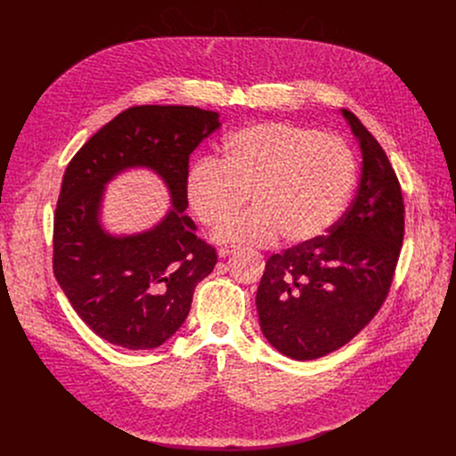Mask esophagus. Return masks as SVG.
I'll return each instance as SVG.
<instances>
[{"label":"esophagus","instance_id":"1","mask_svg":"<svg viewBox=\"0 0 456 456\" xmlns=\"http://www.w3.org/2000/svg\"><path fill=\"white\" fill-rule=\"evenodd\" d=\"M232 250H234L232 247H220V248H218V256H220V257H225V256L232 254Z\"/></svg>","mask_w":456,"mask_h":456}]
</instances>
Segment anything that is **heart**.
Segmentation results:
<instances>
[{
  "mask_svg": "<svg viewBox=\"0 0 456 456\" xmlns=\"http://www.w3.org/2000/svg\"><path fill=\"white\" fill-rule=\"evenodd\" d=\"M355 180V157L343 139L273 120L229 135L220 162L191 164L183 187L191 211L208 227L232 218L250 192L256 208L218 229V241L265 245L281 236L303 245L339 222Z\"/></svg>",
  "mask_w": 456,
  "mask_h": 456,
  "instance_id": "obj_1",
  "label": "heart"
}]
</instances>
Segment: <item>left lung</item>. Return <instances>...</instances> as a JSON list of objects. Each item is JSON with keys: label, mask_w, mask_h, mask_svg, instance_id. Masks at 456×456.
I'll return each mask as SVG.
<instances>
[{"label": "left lung", "mask_w": 456, "mask_h": 456, "mask_svg": "<svg viewBox=\"0 0 456 456\" xmlns=\"http://www.w3.org/2000/svg\"><path fill=\"white\" fill-rule=\"evenodd\" d=\"M341 111L362 155L355 199L329 234L273 254L256 292L264 336L296 361L327 355L366 327L392 287L404 240L399 178L362 122Z\"/></svg>", "instance_id": "left-lung-1"}]
</instances>
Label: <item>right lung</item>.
<instances>
[{
  "instance_id": "add662e5",
  "label": "right lung",
  "mask_w": 456,
  "mask_h": 456,
  "mask_svg": "<svg viewBox=\"0 0 456 456\" xmlns=\"http://www.w3.org/2000/svg\"><path fill=\"white\" fill-rule=\"evenodd\" d=\"M197 106L127 108L76 153L53 216V274L64 296L104 341L127 350L166 343L185 321L192 292L216 265V248L183 215L189 155L220 127ZM129 167L166 182L174 208L153 230L113 237L100 224L105 183Z\"/></svg>"
}]
</instances>
